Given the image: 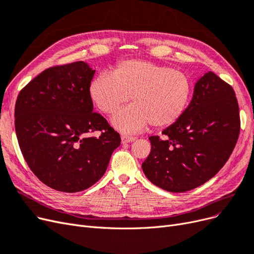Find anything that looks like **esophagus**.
<instances>
[{
  "label": "esophagus",
  "instance_id": "34e87169",
  "mask_svg": "<svg viewBox=\"0 0 254 254\" xmlns=\"http://www.w3.org/2000/svg\"><path fill=\"white\" fill-rule=\"evenodd\" d=\"M135 137L133 136H128V135H121V142L122 143H127V142H132L135 140Z\"/></svg>",
  "mask_w": 254,
  "mask_h": 254
}]
</instances>
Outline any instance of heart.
I'll list each match as a JSON object with an SVG mask.
<instances>
[{"mask_svg": "<svg viewBox=\"0 0 254 254\" xmlns=\"http://www.w3.org/2000/svg\"><path fill=\"white\" fill-rule=\"evenodd\" d=\"M89 96L105 115L115 114L130 96L133 104L119 112L113 124L120 130L134 133L150 124L158 128L175 124L190 102L192 82L184 71L133 59L119 62L112 75L96 76Z\"/></svg>", "mask_w": 254, "mask_h": 254, "instance_id": "b5f03b06", "label": "heart"}]
</instances>
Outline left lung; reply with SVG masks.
I'll return each instance as SVG.
<instances>
[{
	"mask_svg": "<svg viewBox=\"0 0 254 254\" xmlns=\"http://www.w3.org/2000/svg\"><path fill=\"white\" fill-rule=\"evenodd\" d=\"M241 130L240 109L230 84L209 71L194 87L184 115L152 136L142 163L145 176L169 192H186L208 182L232 154Z\"/></svg>",
	"mask_w": 254,
	"mask_h": 254,
	"instance_id": "obj_1",
	"label": "left lung"
}]
</instances>
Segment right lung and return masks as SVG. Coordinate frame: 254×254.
Listing matches in <instances>:
<instances>
[{
  "mask_svg": "<svg viewBox=\"0 0 254 254\" xmlns=\"http://www.w3.org/2000/svg\"><path fill=\"white\" fill-rule=\"evenodd\" d=\"M94 73L82 61L56 65L24 86L15 101L23 157L32 173L57 191L75 193L96 184L120 145L119 133L93 112ZM96 130L99 137L88 136Z\"/></svg>",
  "mask_w": 254,
  "mask_h": 254,
  "instance_id": "right-lung-1",
  "label": "right lung"
}]
</instances>
